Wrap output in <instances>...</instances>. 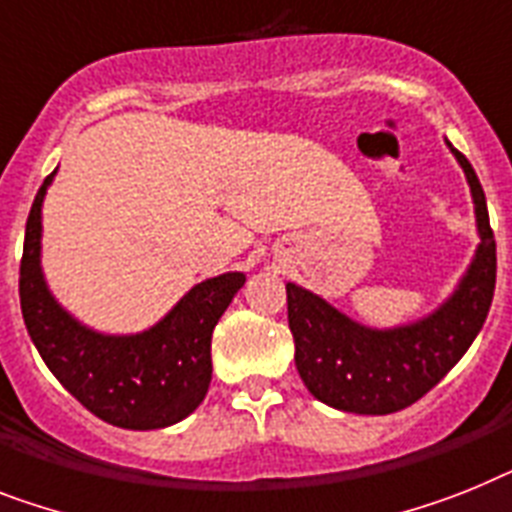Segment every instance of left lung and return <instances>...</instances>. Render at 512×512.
I'll use <instances>...</instances> for the list:
<instances>
[{
  "mask_svg": "<svg viewBox=\"0 0 512 512\" xmlns=\"http://www.w3.org/2000/svg\"><path fill=\"white\" fill-rule=\"evenodd\" d=\"M447 146L471 185L481 243L442 306L403 327L371 329L306 287L287 282V324L298 374L316 400L337 411L361 416L403 411L439 384L484 327L497 277V246L474 167L453 143Z\"/></svg>",
  "mask_w": 512,
  "mask_h": 512,
  "instance_id": "8db88e82",
  "label": "left lung"
}]
</instances>
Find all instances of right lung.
<instances>
[{"label": "right lung", "instance_id": "right-lung-1", "mask_svg": "<svg viewBox=\"0 0 512 512\" xmlns=\"http://www.w3.org/2000/svg\"><path fill=\"white\" fill-rule=\"evenodd\" d=\"M54 175L33 198L20 261V308L33 345L80 405L120 429H164L196 411L211 382V332L246 274L198 282L162 322L138 335H104L67 314L41 272V206Z\"/></svg>", "mask_w": 512, "mask_h": 512}]
</instances>
